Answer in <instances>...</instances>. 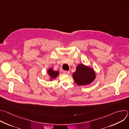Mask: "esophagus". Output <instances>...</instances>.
<instances>
[{
    "label": "esophagus",
    "mask_w": 129,
    "mask_h": 129,
    "mask_svg": "<svg viewBox=\"0 0 129 129\" xmlns=\"http://www.w3.org/2000/svg\"><path fill=\"white\" fill-rule=\"evenodd\" d=\"M63 73L64 74H67L68 75L70 73V72L69 71H63Z\"/></svg>",
    "instance_id": "34e87169"
}]
</instances>
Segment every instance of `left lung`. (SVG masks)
Returning a JSON list of instances; mask_svg holds the SVG:
<instances>
[{"label":"left lung","instance_id":"8db88e82","mask_svg":"<svg viewBox=\"0 0 129 129\" xmlns=\"http://www.w3.org/2000/svg\"><path fill=\"white\" fill-rule=\"evenodd\" d=\"M75 82L79 85H85L90 84L96 78L94 70L91 67L82 64H79L76 71L72 74Z\"/></svg>","mask_w":129,"mask_h":129}]
</instances>
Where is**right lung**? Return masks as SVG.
Instances as JSON below:
<instances>
[{
    "mask_svg": "<svg viewBox=\"0 0 129 129\" xmlns=\"http://www.w3.org/2000/svg\"><path fill=\"white\" fill-rule=\"evenodd\" d=\"M48 73L51 78V80H52L53 79L56 78L59 74V72L58 71H54L52 68H50L48 70Z\"/></svg>",
    "mask_w": 129,
    "mask_h": 129,
    "instance_id": "obj_1",
    "label": "right lung"
}]
</instances>
